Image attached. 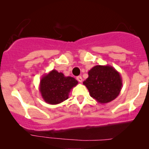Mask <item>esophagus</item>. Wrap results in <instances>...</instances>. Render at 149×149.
<instances>
[{"mask_svg": "<svg viewBox=\"0 0 149 149\" xmlns=\"http://www.w3.org/2000/svg\"><path fill=\"white\" fill-rule=\"evenodd\" d=\"M77 81H78L79 83H82V81H83V79H82V77H81V76L77 77Z\"/></svg>", "mask_w": 149, "mask_h": 149, "instance_id": "1", "label": "esophagus"}]
</instances>
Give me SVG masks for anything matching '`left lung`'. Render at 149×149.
Listing matches in <instances>:
<instances>
[{
    "label": "left lung",
    "mask_w": 149,
    "mask_h": 149,
    "mask_svg": "<svg viewBox=\"0 0 149 149\" xmlns=\"http://www.w3.org/2000/svg\"><path fill=\"white\" fill-rule=\"evenodd\" d=\"M88 78L83 81L91 97L100 104L109 103L119 95L122 79L119 72L109 65L93 66L88 72Z\"/></svg>",
    "instance_id": "1"
}]
</instances>
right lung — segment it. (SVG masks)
<instances>
[{"label":"right lung","mask_w":149,"mask_h":149,"mask_svg":"<svg viewBox=\"0 0 149 149\" xmlns=\"http://www.w3.org/2000/svg\"><path fill=\"white\" fill-rule=\"evenodd\" d=\"M78 84L72 77H65L56 70L42 76L40 81L39 91L45 102L58 104L68 98L69 93Z\"/></svg>","instance_id":"obj_1"}]
</instances>
